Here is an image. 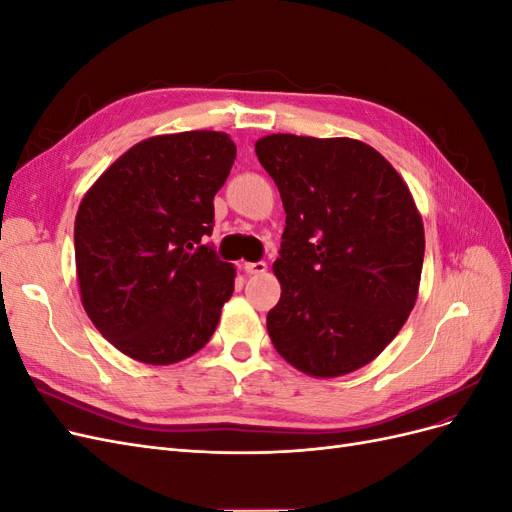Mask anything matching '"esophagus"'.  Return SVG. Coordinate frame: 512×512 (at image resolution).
Masks as SVG:
<instances>
[{
	"label": "esophagus",
	"mask_w": 512,
	"mask_h": 512,
	"mask_svg": "<svg viewBox=\"0 0 512 512\" xmlns=\"http://www.w3.org/2000/svg\"><path fill=\"white\" fill-rule=\"evenodd\" d=\"M243 271L250 273V275H260V273L267 271V262H262V260H258V262H243Z\"/></svg>",
	"instance_id": "obj_1"
}]
</instances>
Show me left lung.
<instances>
[{
    "mask_svg": "<svg viewBox=\"0 0 512 512\" xmlns=\"http://www.w3.org/2000/svg\"><path fill=\"white\" fill-rule=\"evenodd\" d=\"M256 156L286 211L271 342L303 374H350L391 344L416 303L425 230L412 194L354 138L271 134Z\"/></svg>",
    "mask_w": 512,
    "mask_h": 512,
    "instance_id": "left-lung-1",
    "label": "left lung"
}]
</instances>
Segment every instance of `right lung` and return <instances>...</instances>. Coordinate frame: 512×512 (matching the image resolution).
Here are the masks:
<instances>
[{"label": "right lung", "instance_id": "add662e5", "mask_svg": "<svg viewBox=\"0 0 512 512\" xmlns=\"http://www.w3.org/2000/svg\"><path fill=\"white\" fill-rule=\"evenodd\" d=\"M237 147L224 132L153 136L81 200L74 254L81 301L117 350L170 365L203 348L235 290V267L205 237Z\"/></svg>", "mask_w": 512, "mask_h": 512}]
</instances>
